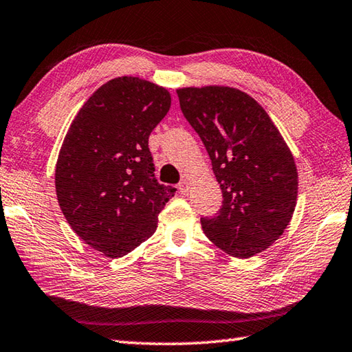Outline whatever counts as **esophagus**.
Wrapping results in <instances>:
<instances>
[{
	"instance_id": "obj_1",
	"label": "esophagus",
	"mask_w": 352,
	"mask_h": 352,
	"mask_svg": "<svg viewBox=\"0 0 352 352\" xmlns=\"http://www.w3.org/2000/svg\"><path fill=\"white\" fill-rule=\"evenodd\" d=\"M189 189H190V184H189V182L183 180L180 184H178V190H180L182 194H188Z\"/></svg>"
}]
</instances>
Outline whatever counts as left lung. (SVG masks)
<instances>
[{
	"instance_id": "1",
	"label": "left lung",
	"mask_w": 352,
	"mask_h": 352,
	"mask_svg": "<svg viewBox=\"0 0 352 352\" xmlns=\"http://www.w3.org/2000/svg\"><path fill=\"white\" fill-rule=\"evenodd\" d=\"M177 94L223 192L217 215L201 218L206 236L241 259L265 250L287 229L298 198L287 143L265 109L236 88H180Z\"/></svg>"
}]
</instances>
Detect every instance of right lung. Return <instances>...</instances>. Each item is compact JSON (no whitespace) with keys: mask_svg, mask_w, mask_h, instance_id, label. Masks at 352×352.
<instances>
[{"mask_svg":"<svg viewBox=\"0 0 352 352\" xmlns=\"http://www.w3.org/2000/svg\"><path fill=\"white\" fill-rule=\"evenodd\" d=\"M169 108L168 89L116 78L84 103L62 143L54 174L60 210L76 235L108 258L153 235L174 194L157 182L148 146Z\"/></svg>","mask_w":352,"mask_h":352,"instance_id":"right-lung-1","label":"right lung"}]
</instances>
